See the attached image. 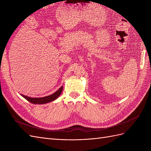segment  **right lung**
Instances as JSON below:
<instances>
[{
  "mask_svg": "<svg viewBox=\"0 0 151 151\" xmlns=\"http://www.w3.org/2000/svg\"><path fill=\"white\" fill-rule=\"evenodd\" d=\"M63 87L62 86L59 88V89H58L55 92H54L53 94L47 96H45V97H42V98H30V97H28V96H24L23 94H21V95L25 99H26L27 101H29L31 103L41 105V104H45L47 103H50V102L54 101V100H55L57 98H58V97H59V96L62 93V92H63Z\"/></svg>",
  "mask_w": 151,
  "mask_h": 151,
  "instance_id": "add662e5",
  "label": "right lung"
}]
</instances>
